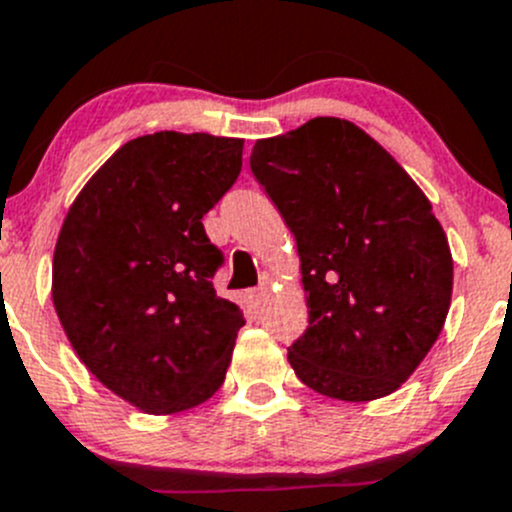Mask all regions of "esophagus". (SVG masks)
I'll list each match as a JSON object with an SVG mask.
<instances>
[{
  "label": "esophagus",
  "instance_id": "esophagus-1",
  "mask_svg": "<svg viewBox=\"0 0 512 512\" xmlns=\"http://www.w3.org/2000/svg\"><path fill=\"white\" fill-rule=\"evenodd\" d=\"M270 287H272V277H270V275H262L260 285H257L255 290L247 292V297H250L252 305L260 307V305H262V300H265V297H267V292H270Z\"/></svg>",
  "mask_w": 512,
  "mask_h": 512
}]
</instances>
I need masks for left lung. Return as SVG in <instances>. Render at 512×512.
<instances>
[{
	"label": "left lung",
	"mask_w": 512,
	"mask_h": 512,
	"mask_svg": "<svg viewBox=\"0 0 512 512\" xmlns=\"http://www.w3.org/2000/svg\"><path fill=\"white\" fill-rule=\"evenodd\" d=\"M250 167L295 235L307 330L287 350L307 388L385 398L443 332L453 255L433 205L380 142L340 117L257 140Z\"/></svg>",
	"instance_id": "left-lung-1"
}]
</instances>
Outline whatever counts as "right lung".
Here are the masks:
<instances>
[{"instance_id":"obj_1","label":"right lung","mask_w":512,"mask_h":512,"mask_svg":"<svg viewBox=\"0 0 512 512\" xmlns=\"http://www.w3.org/2000/svg\"><path fill=\"white\" fill-rule=\"evenodd\" d=\"M237 137L155 132L119 147L59 230L52 302L87 370L150 415L182 413L225 382L240 307L217 297L222 262L202 217L242 170Z\"/></svg>"}]
</instances>
